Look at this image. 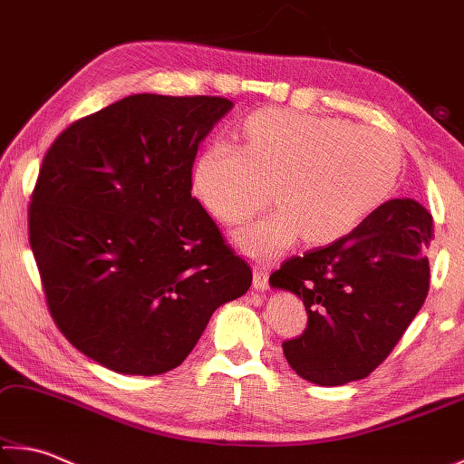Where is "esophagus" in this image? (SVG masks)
I'll return each mask as SVG.
<instances>
[{
    "instance_id": "obj_1",
    "label": "esophagus",
    "mask_w": 464,
    "mask_h": 464,
    "mask_svg": "<svg viewBox=\"0 0 464 464\" xmlns=\"http://www.w3.org/2000/svg\"><path fill=\"white\" fill-rule=\"evenodd\" d=\"M268 278H270V272L266 268H256L254 270V288L260 290V293H264V290H268Z\"/></svg>"
}]
</instances>
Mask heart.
<instances>
[{"label": "heart", "mask_w": 464, "mask_h": 464, "mask_svg": "<svg viewBox=\"0 0 464 464\" xmlns=\"http://www.w3.org/2000/svg\"><path fill=\"white\" fill-rule=\"evenodd\" d=\"M243 139V149L225 139L204 147L192 184L202 207L229 225L254 217L274 190L280 208L233 235L257 262L285 254L301 235L311 246L348 237L389 198L401 168L387 132L329 116L260 110Z\"/></svg>", "instance_id": "obj_1"}]
</instances>
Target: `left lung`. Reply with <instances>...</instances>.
<instances>
[{
    "label": "left lung",
    "instance_id": "left-lung-1",
    "mask_svg": "<svg viewBox=\"0 0 464 464\" xmlns=\"http://www.w3.org/2000/svg\"><path fill=\"white\" fill-rule=\"evenodd\" d=\"M431 239L428 210L397 198L348 237L282 264L270 286L303 298L309 315L303 335L282 343L290 368L321 387L366 379L426 301Z\"/></svg>",
    "mask_w": 464,
    "mask_h": 464
}]
</instances>
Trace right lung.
<instances>
[{
    "label": "right lung",
    "mask_w": 464,
    "mask_h": 464,
    "mask_svg": "<svg viewBox=\"0 0 464 464\" xmlns=\"http://www.w3.org/2000/svg\"><path fill=\"white\" fill-rule=\"evenodd\" d=\"M233 108L135 93L51 145L28 210L30 247L63 335L93 362L153 376L179 366L249 266L192 198L198 147Z\"/></svg>",
    "instance_id": "1"
}]
</instances>
